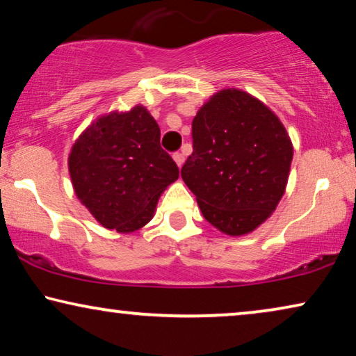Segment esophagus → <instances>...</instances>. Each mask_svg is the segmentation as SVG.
<instances>
[{
  "mask_svg": "<svg viewBox=\"0 0 356 356\" xmlns=\"http://www.w3.org/2000/svg\"><path fill=\"white\" fill-rule=\"evenodd\" d=\"M172 158H174V161L177 163V166H179V168L182 166L184 161H185V156H184V153H180V152H176V153H174Z\"/></svg>",
  "mask_w": 356,
  "mask_h": 356,
  "instance_id": "1",
  "label": "esophagus"
}]
</instances>
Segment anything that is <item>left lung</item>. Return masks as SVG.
Here are the masks:
<instances>
[{
    "instance_id": "8db88e82",
    "label": "left lung",
    "mask_w": 356,
    "mask_h": 356,
    "mask_svg": "<svg viewBox=\"0 0 356 356\" xmlns=\"http://www.w3.org/2000/svg\"><path fill=\"white\" fill-rule=\"evenodd\" d=\"M182 179L204 219L232 236L268 219L288 182L293 144L272 110L238 89L212 95L192 121Z\"/></svg>"
}]
</instances>
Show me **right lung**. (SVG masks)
<instances>
[{
    "label": "right lung",
    "mask_w": 356,
    "mask_h": 356,
    "mask_svg": "<svg viewBox=\"0 0 356 356\" xmlns=\"http://www.w3.org/2000/svg\"><path fill=\"white\" fill-rule=\"evenodd\" d=\"M73 188L105 229L144 227L158 198L179 177L160 145V127L145 107L100 116L78 137L68 156Z\"/></svg>",
    "instance_id": "obj_1"
}]
</instances>
